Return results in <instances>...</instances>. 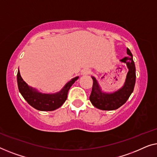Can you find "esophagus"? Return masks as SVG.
Segmentation results:
<instances>
[{
  "label": "esophagus",
  "instance_id": "1",
  "mask_svg": "<svg viewBox=\"0 0 157 157\" xmlns=\"http://www.w3.org/2000/svg\"><path fill=\"white\" fill-rule=\"evenodd\" d=\"M90 73V70L87 68H85V69H83L81 71V75H89Z\"/></svg>",
  "mask_w": 157,
  "mask_h": 157
}]
</instances>
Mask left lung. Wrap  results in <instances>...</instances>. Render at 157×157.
Returning <instances> with one entry per match:
<instances>
[{
	"label": "left lung",
	"mask_w": 157,
	"mask_h": 157,
	"mask_svg": "<svg viewBox=\"0 0 157 157\" xmlns=\"http://www.w3.org/2000/svg\"><path fill=\"white\" fill-rule=\"evenodd\" d=\"M127 57L121 59V62L126 64L128 72L124 85L118 90L107 93L101 90L98 80L92 76L93 85L90 100L94 107L101 110H114L122 106L133 92L136 81V68L133 56L130 50L127 49Z\"/></svg>",
	"instance_id": "obj_1"
}]
</instances>
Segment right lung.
I'll list each match as a JSON object with an SVG mask.
<instances>
[{"label": "right lung", "instance_id": "add662e5", "mask_svg": "<svg viewBox=\"0 0 157 157\" xmlns=\"http://www.w3.org/2000/svg\"><path fill=\"white\" fill-rule=\"evenodd\" d=\"M78 78V76L72 78L65 84L60 91L52 94H45L30 87L21 78L19 69L17 74L19 92L30 106L40 111H53L60 107L67 100L70 88Z\"/></svg>", "mask_w": 157, "mask_h": 157}]
</instances>
